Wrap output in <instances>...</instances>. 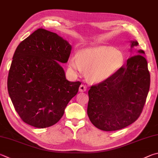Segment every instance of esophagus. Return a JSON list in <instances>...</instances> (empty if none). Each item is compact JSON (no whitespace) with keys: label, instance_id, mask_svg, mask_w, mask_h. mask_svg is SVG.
Here are the masks:
<instances>
[{"label":"esophagus","instance_id":"esophagus-1","mask_svg":"<svg viewBox=\"0 0 158 158\" xmlns=\"http://www.w3.org/2000/svg\"><path fill=\"white\" fill-rule=\"evenodd\" d=\"M87 90V88L85 86V85L84 84H81V85L79 86V91L80 92H85Z\"/></svg>","mask_w":158,"mask_h":158}]
</instances>
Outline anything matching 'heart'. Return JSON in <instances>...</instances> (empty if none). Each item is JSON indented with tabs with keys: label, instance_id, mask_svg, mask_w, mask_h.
Wrapping results in <instances>:
<instances>
[{
	"label": "heart",
	"instance_id": "1",
	"mask_svg": "<svg viewBox=\"0 0 158 158\" xmlns=\"http://www.w3.org/2000/svg\"><path fill=\"white\" fill-rule=\"evenodd\" d=\"M124 63V56L118 50L109 46L85 48L78 55L71 57L69 66L76 74L86 70V77L92 82L99 83L110 78Z\"/></svg>",
	"mask_w": 158,
	"mask_h": 158
}]
</instances>
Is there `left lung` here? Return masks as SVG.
<instances>
[{"label": "left lung", "mask_w": 158, "mask_h": 158, "mask_svg": "<svg viewBox=\"0 0 158 158\" xmlns=\"http://www.w3.org/2000/svg\"><path fill=\"white\" fill-rule=\"evenodd\" d=\"M137 45V41H131V48ZM143 54L144 51L139 50L110 78L90 86L87 113L97 128L120 130L133 124L141 114L151 81Z\"/></svg>", "instance_id": "1"}]
</instances>
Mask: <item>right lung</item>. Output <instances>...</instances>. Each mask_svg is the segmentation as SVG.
Returning a JSON list of instances; mask_svg holds the SVG:
<instances>
[{
	"label": "right lung",
	"instance_id": "right-lung-1",
	"mask_svg": "<svg viewBox=\"0 0 158 158\" xmlns=\"http://www.w3.org/2000/svg\"><path fill=\"white\" fill-rule=\"evenodd\" d=\"M71 49L68 41L43 28L18 45L8 74L7 89L25 123L39 128L53 126L78 93L81 83L68 81L59 63H67Z\"/></svg>",
	"mask_w": 158,
	"mask_h": 158
}]
</instances>
